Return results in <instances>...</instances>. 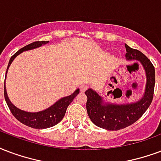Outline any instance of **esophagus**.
<instances>
[{
	"label": "esophagus",
	"instance_id": "esophagus-1",
	"mask_svg": "<svg viewBox=\"0 0 161 161\" xmlns=\"http://www.w3.org/2000/svg\"><path fill=\"white\" fill-rule=\"evenodd\" d=\"M87 90V86L86 85H81L80 86V91L82 93H84L85 90Z\"/></svg>",
	"mask_w": 161,
	"mask_h": 161
}]
</instances>
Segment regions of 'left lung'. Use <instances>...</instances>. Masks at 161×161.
<instances>
[{
	"label": "left lung",
	"instance_id": "obj_1",
	"mask_svg": "<svg viewBox=\"0 0 161 161\" xmlns=\"http://www.w3.org/2000/svg\"><path fill=\"white\" fill-rule=\"evenodd\" d=\"M125 46L126 60H137L145 71L146 84L141 98L130 103H116L108 101L91 88L85 91L89 117L96 126L108 130H119L135 123L147 111L153 100L155 84L153 64L142 52L131 48L127 44Z\"/></svg>",
	"mask_w": 161,
	"mask_h": 161
}]
</instances>
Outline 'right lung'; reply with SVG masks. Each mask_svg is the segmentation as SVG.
Instances as JSON below:
<instances>
[{
    "label": "right lung",
    "instance_id": "add662e5",
    "mask_svg": "<svg viewBox=\"0 0 161 161\" xmlns=\"http://www.w3.org/2000/svg\"><path fill=\"white\" fill-rule=\"evenodd\" d=\"M47 43H48V41L35 42H32V43L27 45L25 47H22L21 49L18 51L17 53H14V55L11 57L9 63H8V69L6 71V77H7V73H8L9 66L11 65L12 62L14 61V59L19 54L23 53L25 51L31 50V49L40 47L42 45H45ZM78 94H79V89H77L74 91V93H72L71 95L68 96H65V97L60 98L56 102H54L52 106H50L49 108H46L42 111H40V112L31 113V112L21 110L19 108H18L17 107H15L11 102V101L8 98V93H7L6 83H4L5 100H6L8 108L10 109L11 113L19 122L25 125L29 126V127L34 128V129H46V128H49V127L54 126L55 125L59 123L65 116L66 108H68L70 103L73 101V99Z\"/></svg>",
    "mask_w": 161,
    "mask_h": 161
}]
</instances>
